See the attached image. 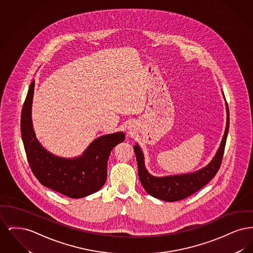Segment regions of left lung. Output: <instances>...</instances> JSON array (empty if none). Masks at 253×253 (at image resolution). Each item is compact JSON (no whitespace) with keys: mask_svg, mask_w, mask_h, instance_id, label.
<instances>
[{"mask_svg":"<svg viewBox=\"0 0 253 253\" xmlns=\"http://www.w3.org/2000/svg\"><path fill=\"white\" fill-rule=\"evenodd\" d=\"M226 110V129L220 147L217 150L216 155L206 167L196 171L163 177L154 176L151 173H149L147 169L145 168L144 155L140 147L138 144L133 146L134 154L137 161L138 177L147 193L160 200H164L167 202H174L185 199L193 193H196L215 176L222 163V158L224 155V150L229 132V112L227 101Z\"/></svg>","mask_w":253,"mask_h":253,"instance_id":"obj_1","label":"left lung"}]
</instances>
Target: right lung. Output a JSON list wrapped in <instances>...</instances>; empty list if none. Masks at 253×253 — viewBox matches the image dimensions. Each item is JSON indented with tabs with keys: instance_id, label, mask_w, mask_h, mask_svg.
<instances>
[{
	"instance_id": "add662e5",
	"label": "right lung",
	"mask_w": 253,
	"mask_h": 253,
	"mask_svg": "<svg viewBox=\"0 0 253 253\" xmlns=\"http://www.w3.org/2000/svg\"><path fill=\"white\" fill-rule=\"evenodd\" d=\"M35 81L24 100L21 132L29 166L42 185L71 198H82L99 191L107 178V162L115 146L124 141L125 133H109L97 137L81 157L63 158L45 150L33 129L31 108Z\"/></svg>"
}]
</instances>
